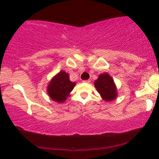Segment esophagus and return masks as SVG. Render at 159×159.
Wrapping results in <instances>:
<instances>
[{
	"label": "esophagus",
	"instance_id": "1",
	"mask_svg": "<svg viewBox=\"0 0 159 159\" xmlns=\"http://www.w3.org/2000/svg\"><path fill=\"white\" fill-rule=\"evenodd\" d=\"M90 82V80H83V81H82V82H84V83H89V82Z\"/></svg>",
	"mask_w": 159,
	"mask_h": 159
}]
</instances>
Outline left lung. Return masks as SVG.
I'll return each mask as SVG.
<instances>
[{
  "mask_svg": "<svg viewBox=\"0 0 159 159\" xmlns=\"http://www.w3.org/2000/svg\"><path fill=\"white\" fill-rule=\"evenodd\" d=\"M94 85L102 99L105 101H112L116 98L117 93L116 86L114 83V79L108 73L101 74L96 80H95Z\"/></svg>",
  "mask_w": 159,
  "mask_h": 159,
  "instance_id": "8db88e82",
  "label": "left lung"
}]
</instances>
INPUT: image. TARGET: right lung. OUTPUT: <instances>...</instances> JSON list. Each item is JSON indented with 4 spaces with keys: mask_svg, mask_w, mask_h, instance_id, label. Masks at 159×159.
<instances>
[{
    "mask_svg": "<svg viewBox=\"0 0 159 159\" xmlns=\"http://www.w3.org/2000/svg\"><path fill=\"white\" fill-rule=\"evenodd\" d=\"M75 85V82H71L69 80V74L64 71H61L49 82L47 93L51 99L61 103L69 97Z\"/></svg>",
    "mask_w": 159,
    "mask_h": 159,
    "instance_id": "add662e5",
    "label": "right lung"
}]
</instances>
